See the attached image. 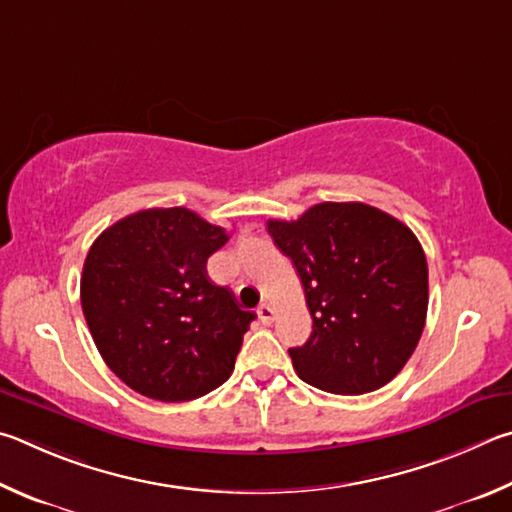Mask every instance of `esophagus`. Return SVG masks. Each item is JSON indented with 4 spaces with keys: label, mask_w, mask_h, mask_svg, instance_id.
Here are the masks:
<instances>
[{
    "label": "esophagus",
    "mask_w": 512,
    "mask_h": 512,
    "mask_svg": "<svg viewBox=\"0 0 512 512\" xmlns=\"http://www.w3.org/2000/svg\"><path fill=\"white\" fill-rule=\"evenodd\" d=\"M274 317H276V310L270 306V303H263V306L258 308V319H261V324L270 326L272 321H274Z\"/></svg>",
    "instance_id": "34e87169"
}]
</instances>
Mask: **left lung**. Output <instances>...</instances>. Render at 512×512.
<instances>
[{
    "label": "left lung",
    "mask_w": 512,
    "mask_h": 512,
    "mask_svg": "<svg viewBox=\"0 0 512 512\" xmlns=\"http://www.w3.org/2000/svg\"><path fill=\"white\" fill-rule=\"evenodd\" d=\"M267 231L301 276L312 317L290 348L303 382L342 396L384 387L416 351L427 317V258L407 224L362 202H321Z\"/></svg>",
    "instance_id": "left-lung-1"
}]
</instances>
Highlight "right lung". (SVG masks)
Returning a JSON list of instances; mask_svg holds the SVG:
<instances>
[{"label":"right lung","instance_id":"right-lung-1","mask_svg":"<svg viewBox=\"0 0 512 512\" xmlns=\"http://www.w3.org/2000/svg\"><path fill=\"white\" fill-rule=\"evenodd\" d=\"M227 231L184 206L114 222L89 247L80 303L98 353L141 396L184 402L229 378L256 319L206 261Z\"/></svg>","mask_w":512,"mask_h":512}]
</instances>
